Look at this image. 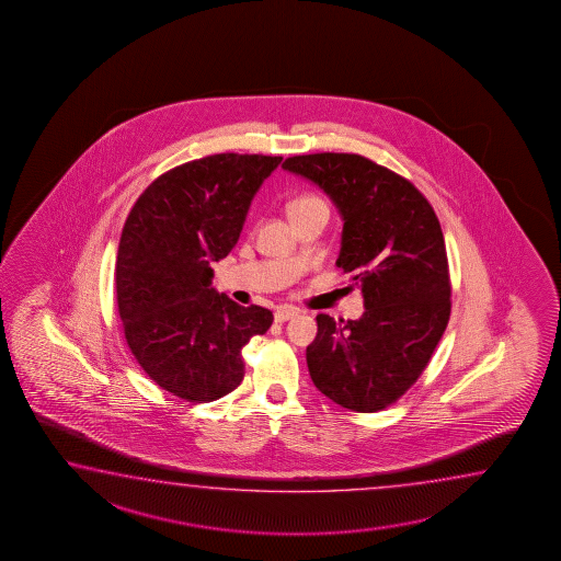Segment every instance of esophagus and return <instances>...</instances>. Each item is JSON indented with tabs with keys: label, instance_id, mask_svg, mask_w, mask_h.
Listing matches in <instances>:
<instances>
[{
	"label": "esophagus",
	"instance_id": "1",
	"mask_svg": "<svg viewBox=\"0 0 561 561\" xmlns=\"http://www.w3.org/2000/svg\"><path fill=\"white\" fill-rule=\"evenodd\" d=\"M298 310L295 307H280L275 312L276 322H286V320L295 319Z\"/></svg>",
	"mask_w": 561,
	"mask_h": 561
}]
</instances>
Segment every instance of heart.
<instances>
[{
    "label": "heart",
    "mask_w": 561,
    "mask_h": 561,
    "mask_svg": "<svg viewBox=\"0 0 561 561\" xmlns=\"http://www.w3.org/2000/svg\"><path fill=\"white\" fill-rule=\"evenodd\" d=\"M314 209H329V207H327V203H324L322 198L317 197V195H298V197L293 198V201L288 203V207H286L290 219Z\"/></svg>",
    "instance_id": "obj_1"
}]
</instances>
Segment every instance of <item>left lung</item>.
Returning <instances> with one entry per match:
<instances>
[{
  "label": "left lung",
  "instance_id": "1",
  "mask_svg": "<svg viewBox=\"0 0 561 561\" xmlns=\"http://www.w3.org/2000/svg\"><path fill=\"white\" fill-rule=\"evenodd\" d=\"M283 169L319 185L341 210L336 266L352 273L366 308L346 322L317 317L310 378L342 408L385 410L424 373L450 320L438 217L408 179L363 154H297Z\"/></svg>",
  "mask_w": 561,
  "mask_h": 561
}]
</instances>
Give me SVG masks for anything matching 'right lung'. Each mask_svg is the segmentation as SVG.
<instances>
[{"label":"right lung","mask_w":561,"mask_h":561,"mask_svg":"<svg viewBox=\"0 0 561 561\" xmlns=\"http://www.w3.org/2000/svg\"><path fill=\"white\" fill-rule=\"evenodd\" d=\"M283 157L219 153L157 176L123 227L115 288L125 341L145 374L187 402H213L244 376L242 346L273 324L213 286L264 179Z\"/></svg>","instance_id":"1"}]
</instances>
